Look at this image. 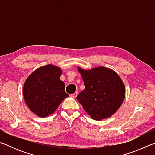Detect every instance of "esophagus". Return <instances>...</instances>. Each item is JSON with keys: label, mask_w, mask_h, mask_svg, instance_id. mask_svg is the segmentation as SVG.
<instances>
[{"label": "esophagus", "mask_w": 155, "mask_h": 155, "mask_svg": "<svg viewBox=\"0 0 155 155\" xmlns=\"http://www.w3.org/2000/svg\"><path fill=\"white\" fill-rule=\"evenodd\" d=\"M77 95H78V92H77V91H76V92H74V94H71V96L73 97V98H75V97H77Z\"/></svg>", "instance_id": "obj_1"}]
</instances>
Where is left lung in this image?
Returning a JSON list of instances; mask_svg holds the SVG:
<instances>
[{
    "label": "left lung",
    "instance_id": "1",
    "mask_svg": "<svg viewBox=\"0 0 155 155\" xmlns=\"http://www.w3.org/2000/svg\"><path fill=\"white\" fill-rule=\"evenodd\" d=\"M78 70L85 89L77 96V101L94 120L111 117L121 106L125 96L124 85L118 74L103 66Z\"/></svg>",
    "mask_w": 155,
    "mask_h": 155
}]
</instances>
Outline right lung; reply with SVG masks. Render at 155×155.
I'll list each match as a JSON object with an SVG mask.
<instances>
[{
    "instance_id": "obj_1",
    "label": "right lung",
    "mask_w": 155,
    "mask_h": 155,
    "mask_svg": "<svg viewBox=\"0 0 155 155\" xmlns=\"http://www.w3.org/2000/svg\"><path fill=\"white\" fill-rule=\"evenodd\" d=\"M61 70L52 65L42 66L27 78L23 87L26 104L39 117H45L55 111L69 95L60 80Z\"/></svg>"
}]
</instances>
